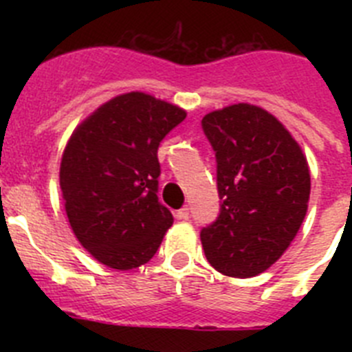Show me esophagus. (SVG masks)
Here are the masks:
<instances>
[{"label": "esophagus", "mask_w": 352, "mask_h": 352, "mask_svg": "<svg viewBox=\"0 0 352 352\" xmlns=\"http://www.w3.org/2000/svg\"><path fill=\"white\" fill-rule=\"evenodd\" d=\"M176 219H178V220H188V219H190V210H188L186 206H183L182 210L176 211Z\"/></svg>", "instance_id": "34e87169"}]
</instances>
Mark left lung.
I'll list each match as a JSON object with an SVG mask.
<instances>
[{
    "instance_id": "obj_1",
    "label": "left lung",
    "mask_w": 352,
    "mask_h": 352,
    "mask_svg": "<svg viewBox=\"0 0 352 352\" xmlns=\"http://www.w3.org/2000/svg\"><path fill=\"white\" fill-rule=\"evenodd\" d=\"M203 130L222 199L217 222L201 231L204 254L222 275L250 278L280 259L300 231L310 199L309 162L289 130L257 105L208 113Z\"/></svg>"
}]
</instances>
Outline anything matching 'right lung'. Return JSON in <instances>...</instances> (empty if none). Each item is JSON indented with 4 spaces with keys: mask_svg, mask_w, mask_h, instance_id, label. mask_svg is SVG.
<instances>
[{
    "mask_svg": "<svg viewBox=\"0 0 352 352\" xmlns=\"http://www.w3.org/2000/svg\"><path fill=\"white\" fill-rule=\"evenodd\" d=\"M185 109L142 91L118 95L77 125L60 186L72 231L107 268L129 272L155 256L173 226L158 201V146Z\"/></svg>",
    "mask_w": 352,
    "mask_h": 352,
    "instance_id": "add662e5",
    "label": "right lung"
}]
</instances>
